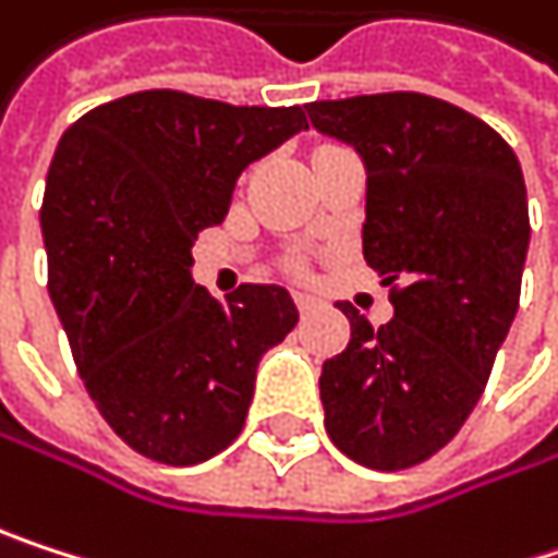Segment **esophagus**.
<instances>
[{
  "mask_svg": "<svg viewBox=\"0 0 558 558\" xmlns=\"http://www.w3.org/2000/svg\"><path fill=\"white\" fill-rule=\"evenodd\" d=\"M294 301H298V311H301V314H311V311H317V304H320V301H317L314 294H307V291H298Z\"/></svg>",
  "mask_w": 558,
  "mask_h": 558,
  "instance_id": "34e87169",
  "label": "esophagus"
}]
</instances>
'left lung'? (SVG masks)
Here are the masks:
<instances>
[{"instance_id":"8db88e82","label":"left lung","mask_w":558,"mask_h":558,"mask_svg":"<svg viewBox=\"0 0 558 558\" xmlns=\"http://www.w3.org/2000/svg\"><path fill=\"white\" fill-rule=\"evenodd\" d=\"M317 133L366 166L363 257L392 288L379 330L353 307L350 347L324 363L330 441L363 468L441 451L474 412L520 307L526 182L507 140L428 94L314 100Z\"/></svg>"}]
</instances>
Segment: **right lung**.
Returning <instances> with one entry per match:
<instances>
[{"label": "right lung", "instance_id": "right-lung-1", "mask_svg": "<svg viewBox=\"0 0 558 558\" xmlns=\"http://www.w3.org/2000/svg\"><path fill=\"white\" fill-rule=\"evenodd\" d=\"M301 130V107L140 90L84 113L54 149L48 294L87 396L143 458L189 468L225 451L260 356L301 317L288 288L241 284L221 304L192 281V244L228 215L238 175Z\"/></svg>", "mask_w": 558, "mask_h": 558}]
</instances>
